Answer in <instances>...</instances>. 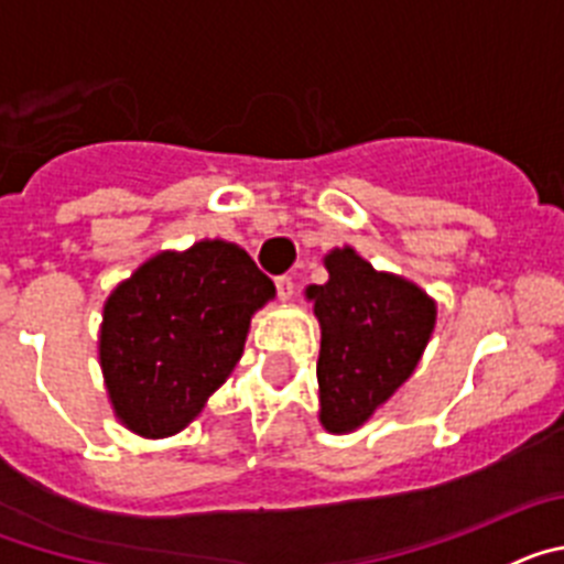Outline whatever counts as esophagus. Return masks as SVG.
<instances>
[{
    "label": "esophagus",
    "mask_w": 564,
    "mask_h": 564,
    "mask_svg": "<svg viewBox=\"0 0 564 564\" xmlns=\"http://www.w3.org/2000/svg\"><path fill=\"white\" fill-rule=\"evenodd\" d=\"M276 293L282 302H288V299L293 296V279L291 276H279L276 279Z\"/></svg>",
    "instance_id": "34e87169"
}]
</instances>
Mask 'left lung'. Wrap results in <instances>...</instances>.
<instances>
[{
  "label": "left lung",
  "instance_id": "1",
  "mask_svg": "<svg viewBox=\"0 0 564 564\" xmlns=\"http://www.w3.org/2000/svg\"><path fill=\"white\" fill-rule=\"evenodd\" d=\"M325 268V285L305 291L322 327L318 421L330 435H347L415 372L437 305L415 282L376 271L350 246L333 248Z\"/></svg>",
  "mask_w": 564,
  "mask_h": 564
}]
</instances>
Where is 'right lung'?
Listing matches in <instances>:
<instances>
[{"mask_svg": "<svg viewBox=\"0 0 564 564\" xmlns=\"http://www.w3.org/2000/svg\"><path fill=\"white\" fill-rule=\"evenodd\" d=\"M271 279L226 239L149 257L104 302L98 361L115 417L134 435H177L246 350Z\"/></svg>", "mask_w": 564, "mask_h": 564, "instance_id": "obj_1", "label": "right lung"}]
</instances>
